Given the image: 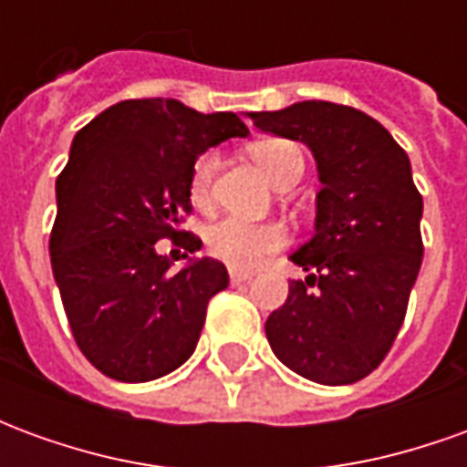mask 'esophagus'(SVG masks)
Wrapping results in <instances>:
<instances>
[{"instance_id": "1", "label": "esophagus", "mask_w": 467, "mask_h": 467, "mask_svg": "<svg viewBox=\"0 0 467 467\" xmlns=\"http://www.w3.org/2000/svg\"><path fill=\"white\" fill-rule=\"evenodd\" d=\"M250 277H253V273H247V270H237V267H230V283L233 285L247 283Z\"/></svg>"}]
</instances>
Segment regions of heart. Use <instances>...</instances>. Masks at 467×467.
Instances as JSON below:
<instances>
[{
	"instance_id": "heart-1",
	"label": "heart",
	"mask_w": 467,
	"mask_h": 467,
	"mask_svg": "<svg viewBox=\"0 0 467 467\" xmlns=\"http://www.w3.org/2000/svg\"><path fill=\"white\" fill-rule=\"evenodd\" d=\"M254 162L263 167L277 187L300 180L305 170L303 150L290 140L270 137L250 147ZM217 172V154H200L190 172V200L197 210L213 204V182ZM285 244V230L275 223H250L243 217H223L207 230V250L213 257L233 265L237 270H250L265 257L275 254Z\"/></svg>"
}]
</instances>
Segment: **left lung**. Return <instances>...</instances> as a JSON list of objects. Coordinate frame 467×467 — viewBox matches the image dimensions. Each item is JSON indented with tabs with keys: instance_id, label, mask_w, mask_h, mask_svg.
Wrapping results in <instances>:
<instances>
[{
	"instance_id": "obj_1",
	"label": "left lung",
	"mask_w": 467,
	"mask_h": 467,
	"mask_svg": "<svg viewBox=\"0 0 467 467\" xmlns=\"http://www.w3.org/2000/svg\"><path fill=\"white\" fill-rule=\"evenodd\" d=\"M254 127L305 142L317 160L315 237L293 253L290 283L265 333L277 360L307 380L348 385L390 352L422 263V194L410 160L378 119L335 102L250 112Z\"/></svg>"
}]
</instances>
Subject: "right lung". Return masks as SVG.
Masks as SVG:
<instances>
[{
	"mask_svg": "<svg viewBox=\"0 0 467 467\" xmlns=\"http://www.w3.org/2000/svg\"><path fill=\"white\" fill-rule=\"evenodd\" d=\"M233 112L202 115L177 99H124L77 132L57 177L49 257L77 348L107 378L147 382L194 352L207 305L227 287L223 263L174 273L157 240L187 253L197 234L190 172L207 147L247 137Z\"/></svg>",
	"mask_w": 467,
	"mask_h": 467,
	"instance_id": "add662e5",
	"label": "right lung"
}]
</instances>
